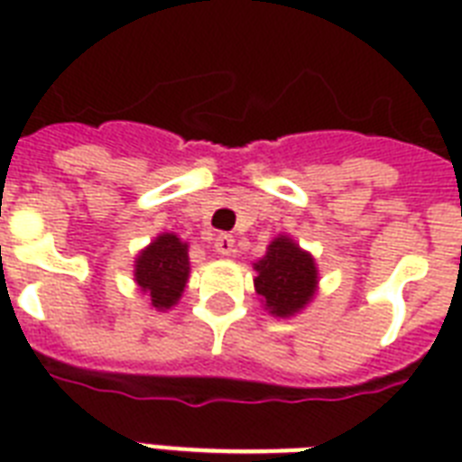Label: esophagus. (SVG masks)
I'll return each mask as SVG.
<instances>
[{"instance_id": "obj_1", "label": "esophagus", "mask_w": 462, "mask_h": 462, "mask_svg": "<svg viewBox=\"0 0 462 462\" xmlns=\"http://www.w3.org/2000/svg\"><path fill=\"white\" fill-rule=\"evenodd\" d=\"M213 249H216L217 254H223V256H230V254H235V237L227 235V232H220L216 237V242H213Z\"/></svg>"}]
</instances>
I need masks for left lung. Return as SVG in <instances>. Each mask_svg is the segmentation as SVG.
<instances>
[{"instance_id": "obj_1", "label": "left lung", "mask_w": 462, "mask_h": 462, "mask_svg": "<svg viewBox=\"0 0 462 462\" xmlns=\"http://www.w3.org/2000/svg\"><path fill=\"white\" fill-rule=\"evenodd\" d=\"M254 288L268 314L288 319L314 300L319 285L314 259L288 235H281L268 245L266 256L254 263Z\"/></svg>"}]
</instances>
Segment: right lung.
Returning <instances> with one entry per match:
<instances>
[{
    "mask_svg": "<svg viewBox=\"0 0 462 462\" xmlns=\"http://www.w3.org/2000/svg\"><path fill=\"white\" fill-rule=\"evenodd\" d=\"M134 281L158 311L174 307L189 281L187 242L172 232L158 235L134 263Z\"/></svg>",
    "mask_w": 462,
    "mask_h": 462,
    "instance_id": "1",
    "label": "right lung"
}]
</instances>
